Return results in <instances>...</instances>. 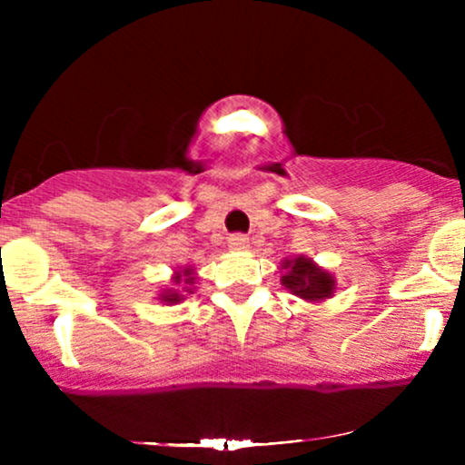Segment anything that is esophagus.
Masks as SVG:
<instances>
[{
	"label": "esophagus",
	"mask_w": 465,
	"mask_h": 465,
	"mask_svg": "<svg viewBox=\"0 0 465 465\" xmlns=\"http://www.w3.org/2000/svg\"><path fill=\"white\" fill-rule=\"evenodd\" d=\"M227 244H229V247H232V249L242 251V249L249 247V238L244 236V233H232V236L227 238Z\"/></svg>",
	"instance_id": "34e87169"
}]
</instances>
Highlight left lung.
Returning a JSON list of instances; mask_svg holds the SVG:
<instances>
[{
  "instance_id": "obj_1",
  "label": "left lung",
  "mask_w": 465,
  "mask_h": 465,
  "mask_svg": "<svg viewBox=\"0 0 465 465\" xmlns=\"http://www.w3.org/2000/svg\"><path fill=\"white\" fill-rule=\"evenodd\" d=\"M286 275L282 277V284H284L288 291H292L295 295H300L302 300H325V297L332 295L334 291V280L332 275L325 273V271L317 269L311 260L297 258L292 262L284 264Z\"/></svg>"
}]
</instances>
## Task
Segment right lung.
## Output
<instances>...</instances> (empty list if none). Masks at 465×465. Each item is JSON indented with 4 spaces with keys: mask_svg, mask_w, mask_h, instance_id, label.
<instances>
[{
    "mask_svg": "<svg viewBox=\"0 0 465 465\" xmlns=\"http://www.w3.org/2000/svg\"><path fill=\"white\" fill-rule=\"evenodd\" d=\"M183 277H185V284H194V277H192V271L190 269L183 271ZM183 277H181V273H179L177 277H174V284H181V280H183ZM163 302H170V303L181 302V295H179V292H165Z\"/></svg>",
    "mask_w": 465,
    "mask_h": 465,
    "instance_id": "add662e5",
    "label": "right lung"
}]
</instances>
